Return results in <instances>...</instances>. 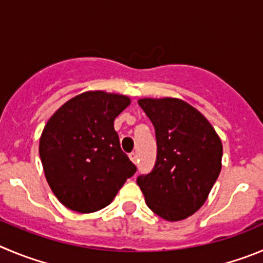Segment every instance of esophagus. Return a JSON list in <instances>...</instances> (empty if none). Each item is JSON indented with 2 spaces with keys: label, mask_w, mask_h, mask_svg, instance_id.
<instances>
[{
  "label": "esophagus",
  "mask_w": 263,
  "mask_h": 263,
  "mask_svg": "<svg viewBox=\"0 0 263 263\" xmlns=\"http://www.w3.org/2000/svg\"><path fill=\"white\" fill-rule=\"evenodd\" d=\"M129 159H131V161L134 162V163H137V162H139V157H137L136 153H131V154H129Z\"/></svg>",
  "instance_id": "34e87169"
}]
</instances>
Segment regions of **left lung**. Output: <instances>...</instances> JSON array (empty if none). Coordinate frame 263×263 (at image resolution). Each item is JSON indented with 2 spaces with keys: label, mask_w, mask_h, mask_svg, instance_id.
I'll return each instance as SVG.
<instances>
[{
  "label": "left lung",
  "mask_w": 263,
  "mask_h": 263,
  "mask_svg": "<svg viewBox=\"0 0 263 263\" xmlns=\"http://www.w3.org/2000/svg\"><path fill=\"white\" fill-rule=\"evenodd\" d=\"M139 105L156 128L153 171L137 178L146 205L168 222L195 214L222 168L223 145L214 127L180 98H140Z\"/></svg>",
  "instance_id": "1"
}]
</instances>
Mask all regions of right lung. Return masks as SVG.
<instances>
[{"label":"right lung","instance_id":"right-lung-1","mask_svg":"<svg viewBox=\"0 0 263 263\" xmlns=\"http://www.w3.org/2000/svg\"><path fill=\"white\" fill-rule=\"evenodd\" d=\"M129 104L128 96L87 90L46 122L39 153L49 187L67 209L83 214L104 209L136 173L114 129L115 118Z\"/></svg>","mask_w":263,"mask_h":263}]
</instances>
